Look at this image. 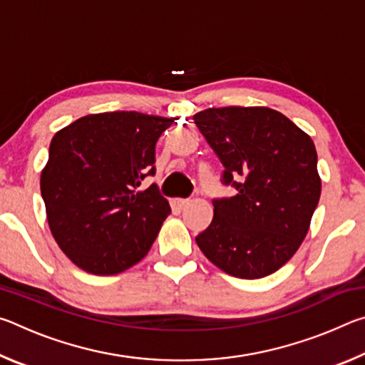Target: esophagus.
Returning a JSON list of instances; mask_svg holds the SVG:
<instances>
[{
    "instance_id": "obj_1",
    "label": "esophagus",
    "mask_w": 365,
    "mask_h": 365,
    "mask_svg": "<svg viewBox=\"0 0 365 365\" xmlns=\"http://www.w3.org/2000/svg\"><path fill=\"white\" fill-rule=\"evenodd\" d=\"M188 205H190V201L182 200V197H175V200H172V206L178 209V211H182V209H185Z\"/></svg>"
}]
</instances>
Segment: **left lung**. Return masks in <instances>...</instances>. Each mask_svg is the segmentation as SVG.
Masks as SVG:
<instances>
[{
	"label": "left lung",
	"instance_id": "8db88e82",
	"mask_svg": "<svg viewBox=\"0 0 365 365\" xmlns=\"http://www.w3.org/2000/svg\"><path fill=\"white\" fill-rule=\"evenodd\" d=\"M193 120L224 164V183L238 190L214 201L197 246L228 275L256 280L274 274L298 251L320 200L312 138L265 106L209 108Z\"/></svg>",
	"mask_w": 365,
	"mask_h": 365
}]
</instances>
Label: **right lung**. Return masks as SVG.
<instances>
[{
    "label": "right lung",
    "mask_w": 365,
    "mask_h": 365,
    "mask_svg": "<svg viewBox=\"0 0 365 365\" xmlns=\"http://www.w3.org/2000/svg\"><path fill=\"white\" fill-rule=\"evenodd\" d=\"M174 119L137 110L80 117L54 133L40 190L49 230L88 274L115 275L143 259L170 214L154 174L156 141Z\"/></svg>",
    "instance_id": "right-lung-1"
}]
</instances>
